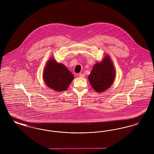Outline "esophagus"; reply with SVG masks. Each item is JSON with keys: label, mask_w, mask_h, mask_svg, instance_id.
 <instances>
[{"label": "esophagus", "mask_w": 154, "mask_h": 154, "mask_svg": "<svg viewBox=\"0 0 154 154\" xmlns=\"http://www.w3.org/2000/svg\"><path fill=\"white\" fill-rule=\"evenodd\" d=\"M85 75L84 73L79 74V76H80V77H84Z\"/></svg>", "instance_id": "obj_1"}]
</instances>
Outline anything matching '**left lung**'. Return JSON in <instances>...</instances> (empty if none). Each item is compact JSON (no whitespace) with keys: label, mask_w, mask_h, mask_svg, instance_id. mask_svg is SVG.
<instances>
[{"label":"left lung","mask_w":154,"mask_h":154,"mask_svg":"<svg viewBox=\"0 0 154 154\" xmlns=\"http://www.w3.org/2000/svg\"><path fill=\"white\" fill-rule=\"evenodd\" d=\"M116 77V71L109 56L102 62L96 63L88 76L89 82L96 92H102L110 87Z\"/></svg>","instance_id":"left-lung-1"}]
</instances>
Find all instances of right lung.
Instances as JSON below:
<instances>
[{
    "label": "right lung",
    "mask_w": 154,
    "mask_h": 154,
    "mask_svg": "<svg viewBox=\"0 0 154 154\" xmlns=\"http://www.w3.org/2000/svg\"><path fill=\"white\" fill-rule=\"evenodd\" d=\"M74 76L64 65L50 59L47 63L43 73L46 85L57 92L64 91L73 80Z\"/></svg>",
    "instance_id": "right-lung-1"
}]
</instances>
